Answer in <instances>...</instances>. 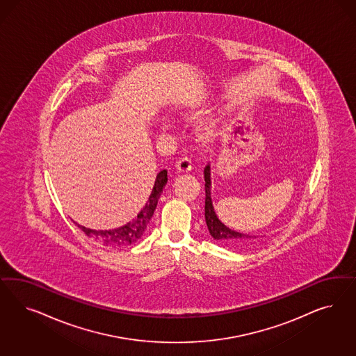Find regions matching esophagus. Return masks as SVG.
Instances as JSON below:
<instances>
[{
    "label": "esophagus",
    "instance_id": "esophagus-1",
    "mask_svg": "<svg viewBox=\"0 0 356 356\" xmlns=\"http://www.w3.org/2000/svg\"><path fill=\"white\" fill-rule=\"evenodd\" d=\"M175 166H177V170L181 172H188L191 170V168H193V165H191V160H190L188 157L178 159V160H177V163H175Z\"/></svg>",
    "mask_w": 356,
    "mask_h": 356
}]
</instances>
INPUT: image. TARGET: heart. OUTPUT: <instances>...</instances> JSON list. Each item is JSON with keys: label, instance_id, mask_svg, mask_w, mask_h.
I'll use <instances>...</instances> for the list:
<instances>
[{"label": "heart", "instance_id": "1", "mask_svg": "<svg viewBox=\"0 0 356 356\" xmlns=\"http://www.w3.org/2000/svg\"><path fill=\"white\" fill-rule=\"evenodd\" d=\"M181 114H182L184 118L193 119V118H196L197 115L202 114V108H200V106H197V104H187V106H182ZM162 127H163V129H169L170 124H169V122L165 120V122L162 123ZM202 134H203V135L208 134V131H207L206 128L202 129Z\"/></svg>", "mask_w": 356, "mask_h": 356}]
</instances>
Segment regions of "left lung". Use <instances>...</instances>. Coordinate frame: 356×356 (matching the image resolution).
<instances>
[{
  "instance_id": "8db88e82",
  "label": "left lung",
  "mask_w": 356,
  "mask_h": 356,
  "mask_svg": "<svg viewBox=\"0 0 356 356\" xmlns=\"http://www.w3.org/2000/svg\"><path fill=\"white\" fill-rule=\"evenodd\" d=\"M204 181H206V204H204V218H206L207 227L209 230V234L218 240V241L225 243L229 248H246L249 245L254 243V240L257 237H252L249 234H242L240 232L232 230L225 227L220 220H218L215 209L212 206V199H211V172H209V165L204 168Z\"/></svg>"
}]
</instances>
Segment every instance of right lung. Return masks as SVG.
I'll list each match as a JSON object with an SVG mask.
<instances>
[{
  "label": "right lung",
  "instance_id": "1",
  "mask_svg": "<svg viewBox=\"0 0 356 356\" xmlns=\"http://www.w3.org/2000/svg\"><path fill=\"white\" fill-rule=\"evenodd\" d=\"M166 182H168V172L161 170L156 177V182L153 186V190L150 191L149 199H148L147 204L138 212L136 218H132L129 222H127L126 225H123L120 228L95 230L85 228L82 225H79L77 222L76 224L88 237H90L94 241L104 245L106 248H124L131 243H135L143 237L147 227L149 225L150 218L154 213V209L159 203L162 188L165 187Z\"/></svg>",
  "mask_w": 356,
  "mask_h": 356
}]
</instances>
